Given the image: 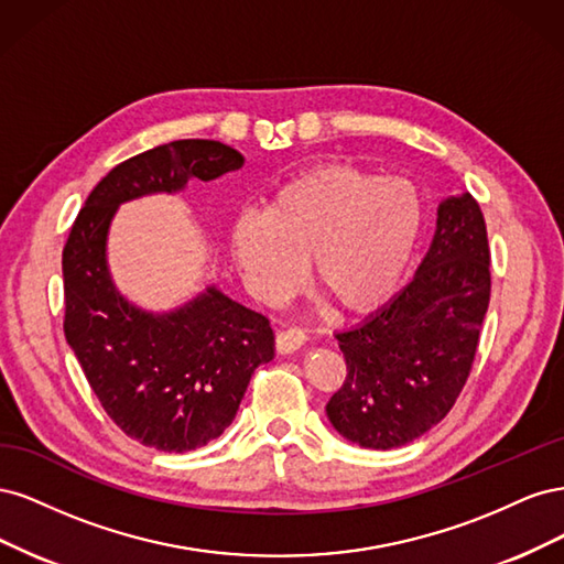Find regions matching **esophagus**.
Returning a JSON list of instances; mask_svg holds the SVG:
<instances>
[{
	"mask_svg": "<svg viewBox=\"0 0 564 564\" xmlns=\"http://www.w3.org/2000/svg\"><path fill=\"white\" fill-rule=\"evenodd\" d=\"M305 340H308V336H305L303 329H296V327L282 329V332L278 334V338H275V348H278V352L286 355V352H294V350H299L301 346H305Z\"/></svg>",
	"mask_w": 564,
	"mask_h": 564,
	"instance_id": "34e87169",
	"label": "esophagus"
}]
</instances>
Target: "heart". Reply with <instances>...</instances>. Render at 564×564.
Listing matches in <instances>:
<instances>
[{
  "instance_id": "heart-1",
  "label": "heart",
  "mask_w": 564,
  "mask_h": 564,
  "mask_svg": "<svg viewBox=\"0 0 564 564\" xmlns=\"http://www.w3.org/2000/svg\"><path fill=\"white\" fill-rule=\"evenodd\" d=\"M423 228L412 183L352 164L308 169L270 197L265 214L235 218L230 247L247 286L263 303L311 278L336 308H377L402 280Z\"/></svg>"
}]
</instances>
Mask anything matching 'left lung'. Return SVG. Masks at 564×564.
<instances>
[{"instance_id":"1","label":"left lung","mask_w":564,"mask_h":564,"mask_svg":"<svg viewBox=\"0 0 564 564\" xmlns=\"http://www.w3.org/2000/svg\"><path fill=\"white\" fill-rule=\"evenodd\" d=\"M491 294L489 242L468 193L440 204L414 280L336 340L346 379L327 402L334 429L369 449H395L449 414L480 344Z\"/></svg>"}]
</instances>
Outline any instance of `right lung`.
<instances>
[{"label": "right lung", "mask_w": 564, "mask_h": 564, "mask_svg": "<svg viewBox=\"0 0 564 564\" xmlns=\"http://www.w3.org/2000/svg\"><path fill=\"white\" fill-rule=\"evenodd\" d=\"M242 164L220 141L145 150L94 187L63 247L67 344L117 429L152 449L183 454L224 433L251 373L275 355V336L265 315L216 286L166 315L133 308L108 272L110 220L127 199L176 193L191 178L212 181Z\"/></svg>", "instance_id": "obj_1"}]
</instances>
